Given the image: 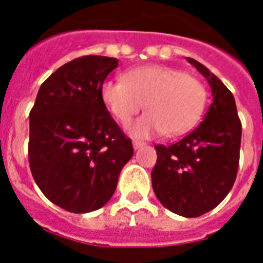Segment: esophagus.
I'll return each mask as SVG.
<instances>
[{
	"mask_svg": "<svg viewBox=\"0 0 263 263\" xmlns=\"http://www.w3.org/2000/svg\"><path fill=\"white\" fill-rule=\"evenodd\" d=\"M132 144H134V148H140V147H143V146H146V143L144 142H142V140H134L132 142Z\"/></svg>",
	"mask_w": 263,
	"mask_h": 263,
	"instance_id": "1",
	"label": "esophagus"
}]
</instances>
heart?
<instances>
[{
    "instance_id": "1",
    "label": "heart",
    "mask_w": 263,
    "mask_h": 263,
    "mask_svg": "<svg viewBox=\"0 0 263 263\" xmlns=\"http://www.w3.org/2000/svg\"><path fill=\"white\" fill-rule=\"evenodd\" d=\"M101 97L120 124L127 125L142 109L147 111L129 128L134 136H166L190 131L203 113L208 91L203 83L175 68L152 65L127 72L123 80H106Z\"/></svg>"
}]
</instances>
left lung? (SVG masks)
Instances as JSON below:
<instances>
[{"instance_id": "left-lung-1", "label": "left lung", "mask_w": 263, "mask_h": 263, "mask_svg": "<svg viewBox=\"0 0 263 263\" xmlns=\"http://www.w3.org/2000/svg\"><path fill=\"white\" fill-rule=\"evenodd\" d=\"M212 87L213 102L199 127L179 142L157 144L154 194L179 216L199 217L220 204L236 180L241 123L232 92L196 60L187 57Z\"/></svg>"}]
</instances>
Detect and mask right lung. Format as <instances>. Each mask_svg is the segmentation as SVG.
<instances>
[{
    "mask_svg": "<svg viewBox=\"0 0 263 263\" xmlns=\"http://www.w3.org/2000/svg\"><path fill=\"white\" fill-rule=\"evenodd\" d=\"M119 61L83 55L42 83L30 111L28 161L43 195L71 213L101 209L115 194L121 169L134 156L101 88Z\"/></svg>",
    "mask_w": 263,
    "mask_h": 263,
    "instance_id": "right-lung-1",
    "label": "right lung"
}]
</instances>
